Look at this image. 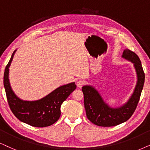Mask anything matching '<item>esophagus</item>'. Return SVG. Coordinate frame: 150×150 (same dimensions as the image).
I'll list each match as a JSON object with an SVG mask.
<instances>
[{
    "label": "esophagus",
    "instance_id": "esophagus-1",
    "mask_svg": "<svg viewBox=\"0 0 150 150\" xmlns=\"http://www.w3.org/2000/svg\"><path fill=\"white\" fill-rule=\"evenodd\" d=\"M83 85H84V82H83L81 80H79L77 81V88H81V87L83 86Z\"/></svg>",
    "mask_w": 150,
    "mask_h": 150
}]
</instances>
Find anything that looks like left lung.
<instances>
[{
    "mask_svg": "<svg viewBox=\"0 0 150 150\" xmlns=\"http://www.w3.org/2000/svg\"><path fill=\"white\" fill-rule=\"evenodd\" d=\"M122 57L134 64L137 75V82L133 93L125 104L117 108L111 107L93 86L86 85L81 88L87 118L98 126L113 127L126 122L134 113L140 100L145 82V73L141 60L135 52L129 49L124 50Z\"/></svg>",
    "mask_w": 150,
    "mask_h": 150,
    "instance_id": "left-lung-1",
    "label": "left lung"
}]
</instances>
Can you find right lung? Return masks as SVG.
<instances>
[{
    "label": "right lung",
    "mask_w": 150,
    "mask_h": 150,
    "mask_svg": "<svg viewBox=\"0 0 150 150\" xmlns=\"http://www.w3.org/2000/svg\"><path fill=\"white\" fill-rule=\"evenodd\" d=\"M16 51V50L12 53L10 60L5 67L3 77V84L9 108L18 120L30 125L36 127L52 125L59 120L61 115L62 104L76 88V85L75 82L63 85L44 98L35 101L20 99L13 91L9 80V67Z\"/></svg>",
    "instance_id": "1"
}]
</instances>
